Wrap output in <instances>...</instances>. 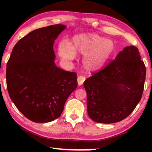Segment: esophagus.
Listing matches in <instances>:
<instances>
[{"mask_svg":"<svg viewBox=\"0 0 152 152\" xmlns=\"http://www.w3.org/2000/svg\"><path fill=\"white\" fill-rule=\"evenodd\" d=\"M84 80H85V77H84L83 75L79 76L78 78H77V81H78V84L79 86H81L82 84L84 83Z\"/></svg>","mask_w":152,"mask_h":152,"instance_id":"obj_1","label":"esophagus"}]
</instances>
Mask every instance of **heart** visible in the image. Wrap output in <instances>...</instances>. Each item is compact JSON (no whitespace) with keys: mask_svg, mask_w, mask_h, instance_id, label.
Returning <instances> with one entry per match:
<instances>
[{"mask_svg":"<svg viewBox=\"0 0 152 152\" xmlns=\"http://www.w3.org/2000/svg\"><path fill=\"white\" fill-rule=\"evenodd\" d=\"M114 50L112 41L95 34L74 37L71 43H64L59 48V55L65 60L71 61L76 56L84 55L82 66L87 71H97L107 63Z\"/></svg>","mask_w":152,"mask_h":152,"instance_id":"1","label":"heart"}]
</instances>
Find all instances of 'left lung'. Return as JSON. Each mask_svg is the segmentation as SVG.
I'll use <instances>...</instances> for the list:
<instances>
[{
	"label": "left lung",
	"instance_id": "1",
	"mask_svg": "<svg viewBox=\"0 0 152 152\" xmlns=\"http://www.w3.org/2000/svg\"><path fill=\"white\" fill-rule=\"evenodd\" d=\"M145 75L138 49L125 47L104 68L84 81L89 117L106 124L127 117L141 99Z\"/></svg>",
	"mask_w": 152,
	"mask_h": 152
}]
</instances>
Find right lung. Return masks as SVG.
<instances>
[{"label":"right lung","mask_w":152,"mask_h":152,"mask_svg":"<svg viewBox=\"0 0 152 152\" xmlns=\"http://www.w3.org/2000/svg\"><path fill=\"white\" fill-rule=\"evenodd\" d=\"M66 28L53 25L28 33L12 49L7 65V86L11 101L24 116L35 123L57 119L78 86L77 74L54 62L53 43Z\"/></svg>","instance_id":"obj_1"}]
</instances>
